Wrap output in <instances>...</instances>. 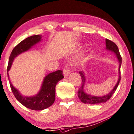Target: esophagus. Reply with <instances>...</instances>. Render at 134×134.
I'll use <instances>...</instances> for the list:
<instances>
[{"label":"esophagus","mask_w":134,"mask_h":134,"mask_svg":"<svg viewBox=\"0 0 134 134\" xmlns=\"http://www.w3.org/2000/svg\"><path fill=\"white\" fill-rule=\"evenodd\" d=\"M63 73L64 76H68L70 73V70L68 68H65L63 70Z\"/></svg>","instance_id":"34e87169"}]
</instances>
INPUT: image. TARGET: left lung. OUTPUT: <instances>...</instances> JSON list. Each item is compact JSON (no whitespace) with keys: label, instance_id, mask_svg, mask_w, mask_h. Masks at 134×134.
<instances>
[{"label":"left lung","instance_id":"obj_1","mask_svg":"<svg viewBox=\"0 0 134 134\" xmlns=\"http://www.w3.org/2000/svg\"><path fill=\"white\" fill-rule=\"evenodd\" d=\"M105 48L107 50L111 51V52H114L117 58V59L119 61V68H118V73H119V78H118V81L115 84V86H114V87L111 91L109 92L108 94L105 95L102 97H97V96H92L89 94H87L84 92V86H85V83L86 82V78L85 73L83 71H79L81 77L82 79V85L81 86V87L79 88L78 91V98H80L81 102L85 104H98V103H105L106 102L107 100H109L112 97L113 94L114 93V92H115V90L117 88L118 84L121 80V76H120V67H121V61H122V58L120 54L119 50L116 45L115 44L114 42L111 41L109 39H105Z\"/></svg>","mask_w":134,"mask_h":134}]
</instances>
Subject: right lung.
<instances>
[{
  "instance_id": "1",
  "label": "right lung",
  "mask_w": 134,
  "mask_h": 134,
  "mask_svg": "<svg viewBox=\"0 0 134 134\" xmlns=\"http://www.w3.org/2000/svg\"><path fill=\"white\" fill-rule=\"evenodd\" d=\"M42 41V36L34 35L21 41L13 48L9 58L7 67V75L9 78L10 70L14 58L20 54L31 49L33 46ZM64 78L63 71L61 70L50 73L44 77L41 89L36 95L33 96H24L14 87L10 81V87L14 97L24 106L34 110H41L48 108L53 104L55 100V87L56 84Z\"/></svg>"
}]
</instances>
